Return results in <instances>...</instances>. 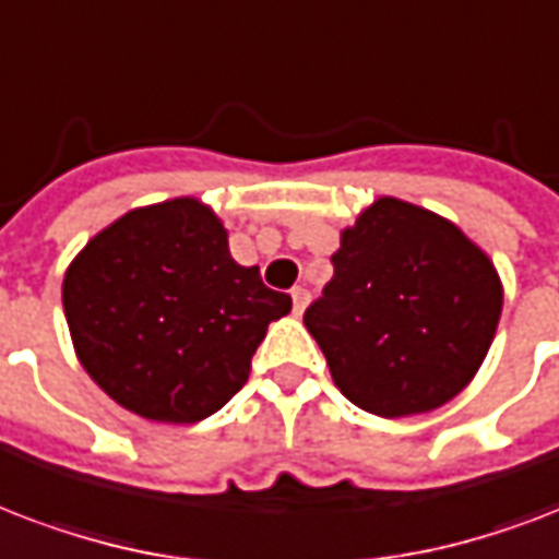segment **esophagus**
Returning <instances> with one entry per match:
<instances>
[{
	"instance_id": "34e87169",
	"label": "esophagus",
	"mask_w": 559,
	"mask_h": 559,
	"mask_svg": "<svg viewBox=\"0 0 559 559\" xmlns=\"http://www.w3.org/2000/svg\"><path fill=\"white\" fill-rule=\"evenodd\" d=\"M289 296H293V313H301V310L308 308V289L305 287H293L289 289Z\"/></svg>"
}]
</instances>
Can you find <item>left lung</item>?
Segmentation results:
<instances>
[{
    "label": "left lung",
    "instance_id": "left-lung-1",
    "mask_svg": "<svg viewBox=\"0 0 559 559\" xmlns=\"http://www.w3.org/2000/svg\"><path fill=\"white\" fill-rule=\"evenodd\" d=\"M331 263L305 325L348 402L399 419L451 402L475 378L504 293L457 225L386 195L343 231Z\"/></svg>",
    "mask_w": 559,
    "mask_h": 559
}]
</instances>
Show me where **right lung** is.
<instances>
[{"label": "right lung", "mask_w": 559, "mask_h": 559, "mask_svg": "<svg viewBox=\"0 0 559 559\" xmlns=\"http://www.w3.org/2000/svg\"><path fill=\"white\" fill-rule=\"evenodd\" d=\"M293 298L240 266L195 199L138 207L96 234L63 275L81 366L143 419L190 425L231 402Z\"/></svg>", "instance_id": "right-lung-1"}]
</instances>
